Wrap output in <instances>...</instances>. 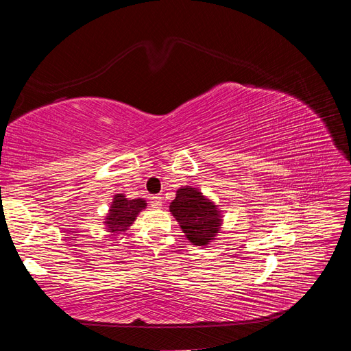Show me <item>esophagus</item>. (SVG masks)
<instances>
[{
	"mask_svg": "<svg viewBox=\"0 0 351 351\" xmlns=\"http://www.w3.org/2000/svg\"><path fill=\"white\" fill-rule=\"evenodd\" d=\"M151 205L152 208H161L162 206V197L161 196H152L151 197Z\"/></svg>",
	"mask_w": 351,
	"mask_h": 351,
	"instance_id": "1",
	"label": "esophagus"
}]
</instances>
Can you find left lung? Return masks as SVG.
<instances>
[{
	"label": "left lung",
	"mask_w": 351,
	"mask_h": 351,
	"mask_svg": "<svg viewBox=\"0 0 351 351\" xmlns=\"http://www.w3.org/2000/svg\"><path fill=\"white\" fill-rule=\"evenodd\" d=\"M169 212L174 215L190 243L196 246H206L215 240L221 228V214L217 205L202 195L196 187H182L177 190L176 199L169 205Z\"/></svg>",
	"instance_id": "obj_1"
}]
</instances>
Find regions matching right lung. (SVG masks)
Instances as JSON below:
<instances>
[{"instance_id":"1","label":"right lung","mask_w":351,"mask_h":351,"mask_svg":"<svg viewBox=\"0 0 351 351\" xmlns=\"http://www.w3.org/2000/svg\"><path fill=\"white\" fill-rule=\"evenodd\" d=\"M146 208L143 199H127L124 195H115L105 226L110 232H123L129 230L139 212Z\"/></svg>"}]
</instances>
